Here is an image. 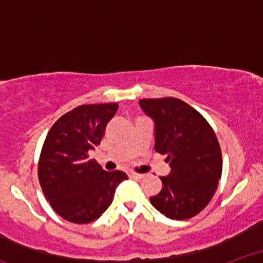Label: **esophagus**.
<instances>
[{"label":"esophagus","mask_w":263,"mask_h":263,"mask_svg":"<svg viewBox=\"0 0 263 263\" xmlns=\"http://www.w3.org/2000/svg\"><path fill=\"white\" fill-rule=\"evenodd\" d=\"M128 177L131 178V179L140 180V179H142V178H143L144 176H143V174H137V173H134V172H129V173H128Z\"/></svg>","instance_id":"1"}]
</instances>
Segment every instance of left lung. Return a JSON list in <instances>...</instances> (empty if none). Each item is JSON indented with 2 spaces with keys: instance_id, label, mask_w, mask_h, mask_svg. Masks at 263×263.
I'll return each mask as SVG.
<instances>
[{
  "instance_id": "obj_1",
  "label": "left lung",
  "mask_w": 263,
  "mask_h": 263,
  "mask_svg": "<svg viewBox=\"0 0 263 263\" xmlns=\"http://www.w3.org/2000/svg\"><path fill=\"white\" fill-rule=\"evenodd\" d=\"M140 106L155 122V149L167 155L171 172L149 198L173 220L193 218L209 204L221 178L222 161L215 132L195 108L176 98L143 99Z\"/></svg>"
}]
</instances>
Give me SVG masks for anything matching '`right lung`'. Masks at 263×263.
I'll use <instances>...</instances> for the list:
<instances>
[{
    "label": "right lung",
    "instance_id": "obj_1",
    "mask_svg": "<svg viewBox=\"0 0 263 263\" xmlns=\"http://www.w3.org/2000/svg\"><path fill=\"white\" fill-rule=\"evenodd\" d=\"M117 108V104L81 105L63 115L45 137L38 163L39 183L53 210L74 224L100 218L120 183L128 179L121 171H104L89 157Z\"/></svg>",
    "mask_w": 263,
    "mask_h": 263
}]
</instances>
